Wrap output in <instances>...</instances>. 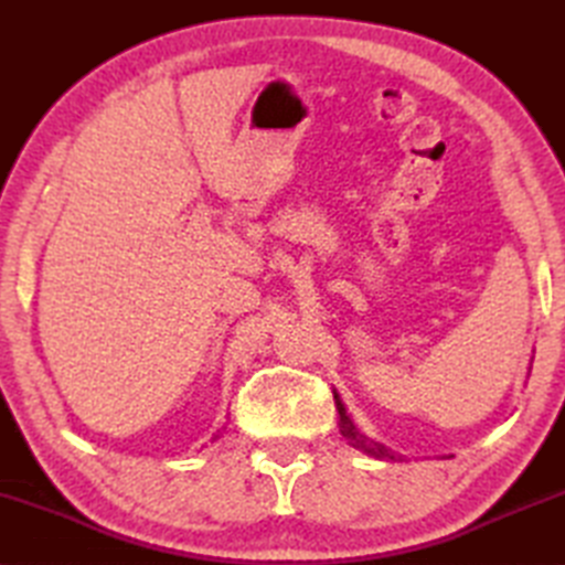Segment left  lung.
I'll use <instances>...</instances> for the list:
<instances>
[{"mask_svg": "<svg viewBox=\"0 0 565 565\" xmlns=\"http://www.w3.org/2000/svg\"><path fill=\"white\" fill-rule=\"evenodd\" d=\"M333 401H337V408H339V416H341V420H339V428H341V434H343V438H347V441L353 446V448H359V451H363V454H369V456H374V458H388V461H396V454H391L386 446H381V444H376V441H369L366 436H363L356 426H353V420L349 418V414H347V408H343V404H341V398H339V394L337 391H333Z\"/></svg>", "mask_w": 565, "mask_h": 565, "instance_id": "8db88e82", "label": "left lung"}]
</instances>
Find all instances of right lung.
Masks as SVG:
<instances>
[{
    "label": "right lung",
    "instance_id": "1",
    "mask_svg": "<svg viewBox=\"0 0 565 565\" xmlns=\"http://www.w3.org/2000/svg\"><path fill=\"white\" fill-rule=\"evenodd\" d=\"M216 438H218V434H216V436H214V441H216Z\"/></svg>",
    "mask_w": 565,
    "mask_h": 565
}]
</instances>
